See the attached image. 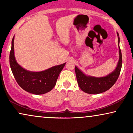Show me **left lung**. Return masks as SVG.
Instances as JSON below:
<instances>
[{
    "instance_id": "1",
    "label": "left lung",
    "mask_w": 133,
    "mask_h": 133,
    "mask_svg": "<svg viewBox=\"0 0 133 133\" xmlns=\"http://www.w3.org/2000/svg\"><path fill=\"white\" fill-rule=\"evenodd\" d=\"M119 43L120 39L117 32ZM119 60L115 70L109 75L103 77H94L87 76L83 73L77 66H75V72L78 85L83 91L88 94H99L108 90L113 86L120 75L122 65V57L121 48L119 45Z\"/></svg>"
}]
</instances>
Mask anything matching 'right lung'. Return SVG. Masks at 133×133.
I'll return each instance as SVG.
<instances>
[{"label":"right lung","mask_w":133,"mask_h":133,"mask_svg":"<svg viewBox=\"0 0 133 133\" xmlns=\"http://www.w3.org/2000/svg\"><path fill=\"white\" fill-rule=\"evenodd\" d=\"M14 39V36L12 39L10 64L17 83L25 91L34 94H43L50 91L56 85L65 63L41 72H32L25 70L18 64L15 59Z\"/></svg>","instance_id":"right-lung-1"}]
</instances>
